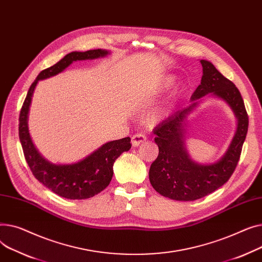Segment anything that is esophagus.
I'll return each mask as SVG.
<instances>
[{
  "label": "esophagus",
  "mask_w": 262,
  "mask_h": 262,
  "mask_svg": "<svg viewBox=\"0 0 262 262\" xmlns=\"http://www.w3.org/2000/svg\"><path fill=\"white\" fill-rule=\"evenodd\" d=\"M146 140H147V137L143 133H136L132 136L131 144H132L133 147H137V146H140L141 144H143Z\"/></svg>",
  "instance_id": "1"
}]
</instances>
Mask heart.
Returning <instances> with one entry per match:
<instances>
[{"instance_id": "b5f03b06", "label": "heart", "mask_w": 262, "mask_h": 262, "mask_svg": "<svg viewBox=\"0 0 262 262\" xmlns=\"http://www.w3.org/2000/svg\"><path fill=\"white\" fill-rule=\"evenodd\" d=\"M174 83V78L172 76H168V77H165V78L161 81L160 83V88L161 89H169L170 86H172Z\"/></svg>"}]
</instances>
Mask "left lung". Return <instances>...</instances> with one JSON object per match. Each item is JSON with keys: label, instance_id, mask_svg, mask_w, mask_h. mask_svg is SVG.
I'll use <instances>...</instances> for the list:
<instances>
[{"label": "left lung", "instance_id": "left-lung-1", "mask_svg": "<svg viewBox=\"0 0 262 262\" xmlns=\"http://www.w3.org/2000/svg\"><path fill=\"white\" fill-rule=\"evenodd\" d=\"M200 62L203 76L201 84L191 95L192 103L174 112L153 129L159 156L151 164L149 180L160 194L177 201H194L224 185L235 171L249 128V116L237 86L209 61ZM209 93L223 99L231 106L238 119V126L225 156L216 163L201 165L188 156L183 144V128L187 116L197 105V99Z\"/></svg>", "mask_w": 262, "mask_h": 262}]
</instances>
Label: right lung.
<instances>
[{"mask_svg": "<svg viewBox=\"0 0 262 262\" xmlns=\"http://www.w3.org/2000/svg\"><path fill=\"white\" fill-rule=\"evenodd\" d=\"M105 50L72 52L53 67L43 70L30 85L19 117V137L25 160L35 178L54 193L70 200H83L94 196L109 185L113 177V165L122 152L131 148L130 137L103 144L90 156L74 164H53L46 161L30 138L28 113L32 97L39 80L50 78L64 71L74 61L105 57Z\"/></svg>", "mask_w": 262, "mask_h": 262, "instance_id": "right-lung-1", "label": "right lung"}]
</instances>
